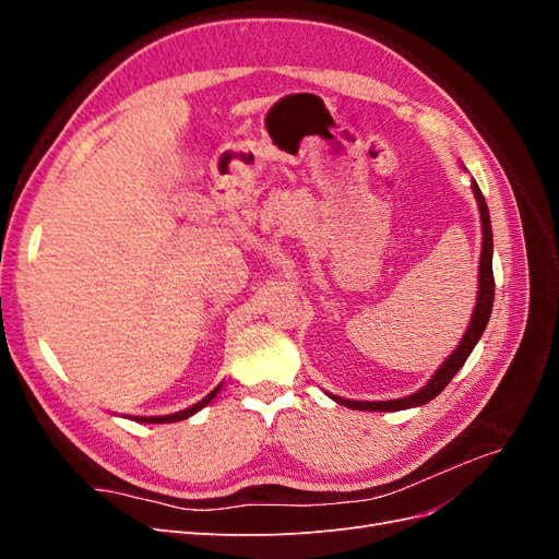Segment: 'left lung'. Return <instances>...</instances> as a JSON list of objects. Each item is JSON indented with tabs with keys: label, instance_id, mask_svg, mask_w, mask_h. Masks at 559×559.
<instances>
[{
	"label": "left lung",
	"instance_id": "1",
	"mask_svg": "<svg viewBox=\"0 0 559 559\" xmlns=\"http://www.w3.org/2000/svg\"><path fill=\"white\" fill-rule=\"evenodd\" d=\"M473 193L478 198V207H480V218H483V251H480V292H478V302H476V312H473V319L468 324V331L464 333L460 347L454 349L452 357L438 368V373L431 378V382L427 386H421L417 394H411L405 399H396V401H349V399H341L333 396L337 403L347 405V408L354 411H403V408H413V405H425L431 399H436L443 389L450 384V380L456 376V370L464 366V361L468 359V354L476 347V343L480 341V335L487 326L489 314H492V302H495V273H492V224H489V210L487 202L478 189V183H473Z\"/></svg>",
	"mask_w": 559,
	"mask_h": 559
}]
</instances>
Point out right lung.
<instances>
[{
  "label": "right lung",
  "instance_id": "obj_1",
  "mask_svg": "<svg viewBox=\"0 0 559 559\" xmlns=\"http://www.w3.org/2000/svg\"><path fill=\"white\" fill-rule=\"evenodd\" d=\"M222 386H216L212 394H207L205 399H202L200 403H195V405H191V408H186V411H181V413H175V415H165V417H134L138 421H146V425H165V421H179V419H186V417H191V415H195L200 408H205V405L216 396V392Z\"/></svg>",
  "mask_w": 559,
  "mask_h": 559
}]
</instances>
